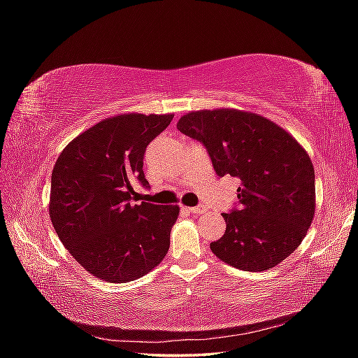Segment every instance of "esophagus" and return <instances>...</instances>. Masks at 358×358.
Returning a JSON list of instances; mask_svg holds the SVG:
<instances>
[{
	"label": "esophagus",
	"mask_w": 358,
	"mask_h": 358,
	"mask_svg": "<svg viewBox=\"0 0 358 358\" xmlns=\"http://www.w3.org/2000/svg\"><path fill=\"white\" fill-rule=\"evenodd\" d=\"M189 213H204L206 212V208L204 206H192V208H185Z\"/></svg>",
	"instance_id": "1"
}]
</instances>
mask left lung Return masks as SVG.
I'll return each mask as SVG.
<instances>
[{"label": "left lung", "mask_w": 358, "mask_h": 358, "mask_svg": "<svg viewBox=\"0 0 358 358\" xmlns=\"http://www.w3.org/2000/svg\"><path fill=\"white\" fill-rule=\"evenodd\" d=\"M178 129L199 140L220 178L241 179L239 206L212 252L246 272L279 264L305 239L315 213V171L306 150L275 122L236 109L183 115Z\"/></svg>", "instance_id": "8db88e82"}]
</instances>
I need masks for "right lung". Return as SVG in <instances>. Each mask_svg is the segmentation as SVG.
Listing matches in <instances>:
<instances>
[{
  "mask_svg": "<svg viewBox=\"0 0 358 358\" xmlns=\"http://www.w3.org/2000/svg\"><path fill=\"white\" fill-rule=\"evenodd\" d=\"M173 115L125 113L79 134L52 170L49 215L59 241L86 272L124 284L158 266L170 248L179 206L131 204L133 183L148 187L146 146Z\"/></svg>",
  "mask_w": 358,
  "mask_h": 358,
  "instance_id": "right-lung-1",
  "label": "right lung"
}]
</instances>
